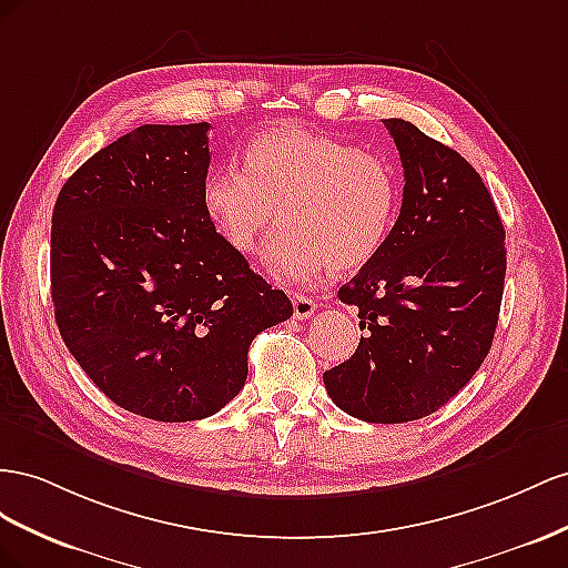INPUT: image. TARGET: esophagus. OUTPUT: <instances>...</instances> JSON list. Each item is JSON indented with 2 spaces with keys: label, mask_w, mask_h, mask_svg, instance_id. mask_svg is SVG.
<instances>
[{
  "label": "esophagus",
  "mask_w": 568,
  "mask_h": 568,
  "mask_svg": "<svg viewBox=\"0 0 568 568\" xmlns=\"http://www.w3.org/2000/svg\"><path fill=\"white\" fill-rule=\"evenodd\" d=\"M316 312V302L306 295L295 293L293 295V314L295 318H310Z\"/></svg>",
  "instance_id": "esophagus-1"
}]
</instances>
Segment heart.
Listing matches in <instances>:
<instances>
[{
    "label": "heart",
    "instance_id": "b5f03b06",
    "mask_svg": "<svg viewBox=\"0 0 568 568\" xmlns=\"http://www.w3.org/2000/svg\"><path fill=\"white\" fill-rule=\"evenodd\" d=\"M399 178L381 154L310 128H271L245 150V169L223 164L202 183V206L240 254L264 247L278 219L268 268L295 283L374 258L399 214Z\"/></svg>",
    "mask_w": 568,
    "mask_h": 568
}]
</instances>
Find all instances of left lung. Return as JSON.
<instances>
[{
  "label": "left lung",
  "instance_id": "1",
  "mask_svg": "<svg viewBox=\"0 0 568 568\" xmlns=\"http://www.w3.org/2000/svg\"><path fill=\"white\" fill-rule=\"evenodd\" d=\"M383 123L404 169L402 209L383 250L339 287L368 333L323 383L345 414L404 424L440 409L488 356L507 250L476 169L409 121Z\"/></svg>",
  "mask_w": 568,
  "mask_h": 568
}]
</instances>
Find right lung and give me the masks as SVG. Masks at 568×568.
<instances>
[{
	"instance_id": "add662e5",
	"label": "right lung",
	"mask_w": 568,
	"mask_h": 568,
	"mask_svg": "<svg viewBox=\"0 0 568 568\" xmlns=\"http://www.w3.org/2000/svg\"><path fill=\"white\" fill-rule=\"evenodd\" d=\"M209 123L140 125L80 166L52 214V302L80 368L125 412L200 420L293 316L202 206Z\"/></svg>"
}]
</instances>
